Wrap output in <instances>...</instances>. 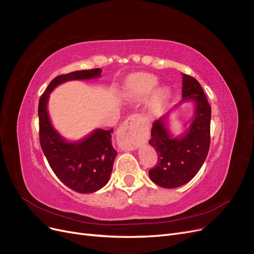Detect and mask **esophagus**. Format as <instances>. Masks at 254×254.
Returning a JSON list of instances; mask_svg holds the SVG:
<instances>
[{"mask_svg":"<svg viewBox=\"0 0 254 254\" xmlns=\"http://www.w3.org/2000/svg\"><path fill=\"white\" fill-rule=\"evenodd\" d=\"M136 116L131 115L127 117L120 125L117 130V143L121 149L133 150L136 148V137L134 131V125L136 123Z\"/></svg>","mask_w":254,"mask_h":254,"instance_id":"34e87169","label":"esophagus"}]
</instances>
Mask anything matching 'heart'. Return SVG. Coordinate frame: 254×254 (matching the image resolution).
<instances>
[{"label":"heart","instance_id":"b5f03b06","mask_svg":"<svg viewBox=\"0 0 254 254\" xmlns=\"http://www.w3.org/2000/svg\"><path fill=\"white\" fill-rule=\"evenodd\" d=\"M159 84L156 75L146 72H139L129 75L124 87V93L129 100L142 101L147 97ZM170 89L166 86L157 88L153 91L148 103L149 112L152 115H158L166 106L170 98Z\"/></svg>","mask_w":254,"mask_h":254}]
</instances>
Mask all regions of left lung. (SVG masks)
<instances>
[{"mask_svg": "<svg viewBox=\"0 0 254 254\" xmlns=\"http://www.w3.org/2000/svg\"><path fill=\"white\" fill-rule=\"evenodd\" d=\"M183 100L195 104L193 120L185 135L172 138L166 127L169 112L152 124L149 144L158 153L156 166L148 172L150 180L163 188H178L189 183L203 165L211 144L212 108L200 84L183 73Z\"/></svg>", "mask_w": 254, "mask_h": 254, "instance_id": "1", "label": "left lung"}]
</instances>
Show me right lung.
Listing matches in <instances>:
<instances>
[{"instance_id": "1", "label": "right lung", "mask_w": 254, "mask_h": 254, "mask_svg": "<svg viewBox=\"0 0 254 254\" xmlns=\"http://www.w3.org/2000/svg\"><path fill=\"white\" fill-rule=\"evenodd\" d=\"M101 68L61 74L55 78L39 98V141L41 149L57 178L78 193H93L109 182L117 151L112 146L113 128H97L81 141L68 142L52 126L48 113L50 93L58 85L72 80L101 76Z\"/></svg>"}]
</instances>
